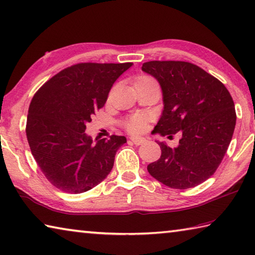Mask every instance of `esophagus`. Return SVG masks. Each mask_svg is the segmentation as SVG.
Instances as JSON below:
<instances>
[{
    "mask_svg": "<svg viewBox=\"0 0 255 255\" xmlns=\"http://www.w3.org/2000/svg\"><path fill=\"white\" fill-rule=\"evenodd\" d=\"M130 140L135 143V145H141V143H143L146 141V139L145 138H142V137H131L130 138Z\"/></svg>",
    "mask_w": 255,
    "mask_h": 255,
    "instance_id": "1",
    "label": "esophagus"
}]
</instances>
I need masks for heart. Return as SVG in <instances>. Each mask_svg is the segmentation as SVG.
<instances>
[{
  "instance_id": "1",
  "label": "heart",
  "mask_w": 255,
  "mask_h": 255,
  "mask_svg": "<svg viewBox=\"0 0 255 255\" xmlns=\"http://www.w3.org/2000/svg\"><path fill=\"white\" fill-rule=\"evenodd\" d=\"M147 80H152V79L149 77L142 76L138 78L136 82L147 81ZM146 125H147V118L145 116L135 115L124 123V127L126 128V130L130 133H140L146 129Z\"/></svg>"
}]
</instances>
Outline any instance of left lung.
<instances>
[{
  "label": "left lung",
  "instance_id": "obj_1",
  "mask_svg": "<svg viewBox=\"0 0 255 255\" xmlns=\"http://www.w3.org/2000/svg\"><path fill=\"white\" fill-rule=\"evenodd\" d=\"M141 70L163 91L164 110L154 131L180 135L176 148L158 142L160 158L147 166L148 173L170 188L195 187L215 173L232 139V97L219 79L191 62L149 61Z\"/></svg>",
  "mask_w": 255,
  "mask_h": 255
}]
</instances>
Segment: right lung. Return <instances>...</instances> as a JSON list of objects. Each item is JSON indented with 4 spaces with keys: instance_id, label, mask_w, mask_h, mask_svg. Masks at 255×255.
I'll use <instances>...</instances> for the list:
<instances>
[{
    "instance_id": "right-lung-1",
    "label": "right lung",
    "mask_w": 255,
    "mask_h": 255,
    "mask_svg": "<svg viewBox=\"0 0 255 255\" xmlns=\"http://www.w3.org/2000/svg\"><path fill=\"white\" fill-rule=\"evenodd\" d=\"M132 66L78 63L60 71L35 92L26 119V138L41 172L60 191L80 194L112 172L115 155L127 139H97L86 125L107 101L114 82Z\"/></svg>"
}]
</instances>
